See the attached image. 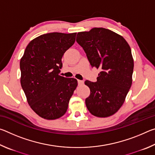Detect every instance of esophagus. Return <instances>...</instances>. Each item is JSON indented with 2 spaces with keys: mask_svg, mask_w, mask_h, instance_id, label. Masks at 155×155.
<instances>
[{
  "mask_svg": "<svg viewBox=\"0 0 155 155\" xmlns=\"http://www.w3.org/2000/svg\"><path fill=\"white\" fill-rule=\"evenodd\" d=\"M83 81H81V80H78V84L79 85H83Z\"/></svg>",
  "mask_w": 155,
  "mask_h": 155,
  "instance_id": "obj_1",
  "label": "esophagus"
}]
</instances>
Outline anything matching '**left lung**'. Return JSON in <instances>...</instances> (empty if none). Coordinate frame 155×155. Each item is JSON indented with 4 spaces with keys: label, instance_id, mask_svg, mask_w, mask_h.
Segmentation results:
<instances>
[{
    "label": "left lung",
    "instance_id": "left-lung-1",
    "mask_svg": "<svg viewBox=\"0 0 155 155\" xmlns=\"http://www.w3.org/2000/svg\"><path fill=\"white\" fill-rule=\"evenodd\" d=\"M77 41L91 67L101 70L96 82L85 81L90 89L86 107L96 117L111 116L124 103L132 85L134 62L130 46L122 36L104 28L78 33Z\"/></svg>",
    "mask_w": 155,
    "mask_h": 155
}]
</instances>
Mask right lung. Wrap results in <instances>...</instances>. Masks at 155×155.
I'll use <instances>...</instances> for the list:
<instances>
[{"instance_id":"add662e5","label":"right lung","mask_w":155,"mask_h":155,"mask_svg":"<svg viewBox=\"0 0 155 155\" xmlns=\"http://www.w3.org/2000/svg\"><path fill=\"white\" fill-rule=\"evenodd\" d=\"M77 33H50L31 40L20 59V83L31 108L39 116L55 120L67 111L78 82L59 74L65 52Z\"/></svg>"}]
</instances>
